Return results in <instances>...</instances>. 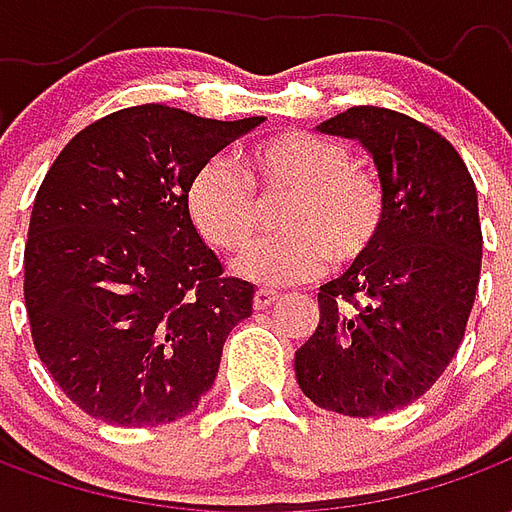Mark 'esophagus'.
<instances>
[{
    "mask_svg": "<svg viewBox=\"0 0 512 512\" xmlns=\"http://www.w3.org/2000/svg\"><path fill=\"white\" fill-rule=\"evenodd\" d=\"M274 301H277V293H274V290L260 288L255 293V310H268V307H271Z\"/></svg>",
    "mask_w": 512,
    "mask_h": 512,
    "instance_id": "1",
    "label": "esophagus"
}]
</instances>
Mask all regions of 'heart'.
Listing matches in <instances>:
<instances>
[{
	"label": "heart",
	"mask_w": 512,
	"mask_h": 512,
	"mask_svg": "<svg viewBox=\"0 0 512 512\" xmlns=\"http://www.w3.org/2000/svg\"><path fill=\"white\" fill-rule=\"evenodd\" d=\"M244 161L249 184L230 161L211 158L186 189L194 230L222 252H238L255 238L257 199L285 197L277 216L282 235L238 257L233 263L238 277L293 285L318 277L329 257L334 266H351L376 244L384 224V191L370 172L351 164L343 142L310 131H282L257 142Z\"/></svg>",
	"instance_id": "obj_1"
}]
</instances>
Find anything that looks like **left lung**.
Returning a JSON list of instances; mask_svg holds the SVG:
<instances>
[{
  "instance_id": "8db88e82",
  "label": "left lung",
  "mask_w": 512,
  "mask_h": 512,
  "mask_svg": "<svg viewBox=\"0 0 512 512\" xmlns=\"http://www.w3.org/2000/svg\"><path fill=\"white\" fill-rule=\"evenodd\" d=\"M318 131L373 156L384 224L367 255L321 285L296 381L326 411L381 417L425 395L461 345L483 260L477 189L444 136L392 109L354 106Z\"/></svg>"
}]
</instances>
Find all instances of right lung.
<instances>
[{
  "instance_id": "1",
  "label": "right lung",
  "mask_w": 512,
  "mask_h": 512,
  "mask_svg": "<svg viewBox=\"0 0 512 512\" xmlns=\"http://www.w3.org/2000/svg\"><path fill=\"white\" fill-rule=\"evenodd\" d=\"M263 120L131 106L79 131L51 164L29 219L24 299L40 362L90 417L167 425L213 386L255 285L222 277L186 189Z\"/></svg>"
}]
</instances>
